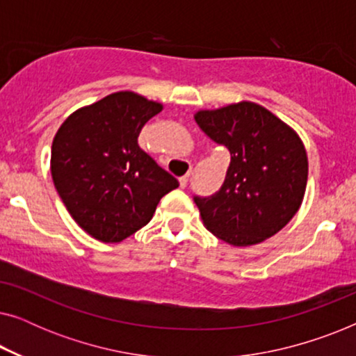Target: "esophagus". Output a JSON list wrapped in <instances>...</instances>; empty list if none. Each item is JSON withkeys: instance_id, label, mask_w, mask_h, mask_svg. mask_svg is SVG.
I'll return each instance as SVG.
<instances>
[{"instance_id": "esophagus-1", "label": "esophagus", "mask_w": 356, "mask_h": 356, "mask_svg": "<svg viewBox=\"0 0 356 356\" xmlns=\"http://www.w3.org/2000/svg\"><path fill=\"white\" fill-rule=\"evenodd\" d=\"M188 181H189V173H188V175H184V177L179 178V186H181V188H186Z\"/></svg>"}]
</instances>
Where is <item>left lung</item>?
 Returning a JSON list of instances; mask_svg holds the SVG:
<instances>
[{"instance_id":"1","label":"left lung","mask_w":356,"mask_h":356,"mask_svg":"<svg viewBox=\"0 0 356 356\" xmlns=\"http://www.w3.org/2000/svg\"><path fill=\"white\" fill-rule=\"evenodd\" d=\"M194 120L232 157L222 188L194 196L204 225L233 246L274 236L298 212L306 191L308 157L298 134L252 102L201 110Z\"/></svg>"}]
</instances>
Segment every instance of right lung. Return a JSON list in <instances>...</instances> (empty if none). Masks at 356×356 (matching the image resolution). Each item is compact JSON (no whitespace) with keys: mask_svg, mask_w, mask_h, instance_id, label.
<instances>
[{"mask_svg":"<svg viewBox=\"0 0 356 356\" xmlns=\"http://www.w3.org/2000/svg\"><path fill=\"white\" fill-rule=\"evenodd\" d=\"M162 108L134 92H115L76 110L58 129L53 183L71 217L95 240L123 241L178 188V179L138 144L143 126Z\"/></svg>","mask_w":356,"mask_h":356,"instance_id":"add662e5","label":"right lung"}]
</instances>
